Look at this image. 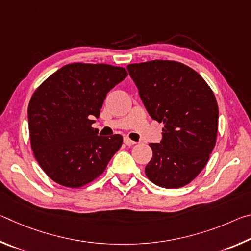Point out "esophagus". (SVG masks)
Instances as JSON below:
<instances>
[{"label": "esophagus", "mask_w": 251, "mask_h": 251, "mask_svg": "<svg viewBox=\"0 0 251 251\" xmlns=\"http://www.w3.org/2000/svg\"><path fill=\"white\" fill-rule=\"evenodd\" d=\"M124 143L126 144L127 146H133L136 144L134 141H131V139L128 138V137H124Z\"/></svg>", "instance_id": "esophagus-1"}]
</instances>
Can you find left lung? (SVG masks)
Returning a JSON list of instances; mask_svg holds the SVG:
<instances>
[{
	"mask_svg": "<svg viewBox=\"0 0 251 251\" xmlns=\"http://www.w3.org/2000/svg\"><path fill=\"white\" fill-rule=\"evenodd\" d=\"M152 120L163 123V139L150 144L148 179L180 188L206 166L216 145L218 105L209 85L182 63L155 59L127 66Z\"/></svg>",
	"mask_w": 251,
	"mask_h": 251,
	"instance_id": "1",
	"label": "left lung"
}]
</instances>
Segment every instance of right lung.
I'll return each mask as SVG.
<instances>
[{
    "instance_id": "right-lung-1",
    "label": "right lung",
    "mask_w": 251,
    "mask_h": 251,
    "mask_svg": "<svg viewBox=\"0 0 251 251\" xmlns=\"http://www.w3.org/2000/svg\"><path fill=\"white\" fill-rule=\"evenodd\" d=\"M127 76L124 67L73 63L42 83L28 104L33 154L50 179L79 188L104 173L123 144L121 135L99 136V117L107 93Z\"/></svg>"
}]
</instances>
